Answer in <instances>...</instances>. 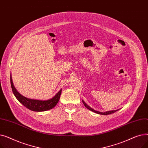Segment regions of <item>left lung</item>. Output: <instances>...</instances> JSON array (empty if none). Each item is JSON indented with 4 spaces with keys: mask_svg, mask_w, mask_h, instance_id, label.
Listing matches in <instances>:
<instances>
[{
    "mask_svg": "<svg viewBox=\"0 0 148 148\" xmlns=\"http://www.w3.org/2000/svg\"><path fill=\"white\" fill-rule=\"evenodd\" d=\"M83 101V104L84 105V106L86 107L87 108H88L89 110H91L92 112H95V113H98V114H103V115H107V114H112V113H114V112H116V111H118V110H112V111H108V112H104V113H103V112H98V111H95V110H94V109H92V108H91V107H90L89 106H88L86 103H85L83 101Z\"/></svg>",
    "mask_w": 148,
    "mask_h": 148,
    "instance_id": "obj_1",
    "label": "left lung"
}]
</instances>
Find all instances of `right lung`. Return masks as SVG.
Returning a JSON list of instances; mask_svg holds the SVG:
<instances>
[{
    "mask_svg": "<svg viewBox=\"0 0 148 148\" xmlns=\"http://www.w3.org/2000/svg\"><path fill=\"white\" fill-rule=\"evenodd\" d=\"M10 80L11 88L15 97H16V98L18 100V101L20 103H21L23 106L27 108L28 109L32 111L44 112L50 110L58 104L60 99L62 90H60V91L53 98L46 101L36 100L26 98L20 94L17 91V90L15 89L12 80L11 75L10 77Z\"/></svg>",
    "mask_w": 148,
    "mask_h": 148,
    "instance_id": "right-lung-1",
    "label": "right lung"
}]
</instances>
